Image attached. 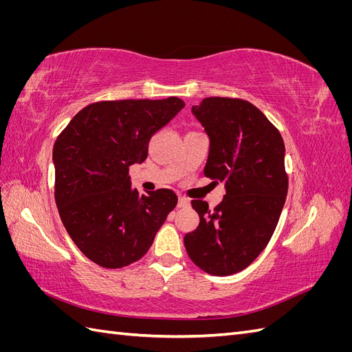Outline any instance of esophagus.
Wrapping results in <instances>:
<instances>
[{
    "mask_svg": "<svg viewBox=\"0 0 352 352\" xmlns=\"http://www.w3.org/2000/svg\"><path fill=\"white\" fill-rule=\"evenodd\" d=\"M177 207H179V208H186V207H189V199H186V198H184V197H180L179 201H177Z\"/></svg>",
    "mask_w": 352,
    "mask_h": 352,
    "instance_id": "esophagus-1",
    "label": "esophagus"
}]
</instances>
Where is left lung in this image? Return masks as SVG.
<instances>
[{"mask_svg": "<svg viewBox=\"0 0 352 352\" xmlns=\"http://www.w3.org/2000/svg\"><path fill=\"white\" fill-rule=\"evenodd\" d=\"M192 114L210 138L204 175L225 184L226 195L214 210L190 201L199 225L185 235V248L201 270L229 276L258 257L278 226L287 194L285 144L267 117L241 98L208 97Z\"/></svg>", "mask_w": 352, "mask_h": 352, "instance_id": "left-lung-1", "label": "left lung"}]
</instances>
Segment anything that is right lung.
I'll return each mask as SVG.
<instances>
[{"mask_svg": "<svg viewBox=\"0 0 352 352\" xmlns=\"http://www.w3.org/2000/svg\"><path fill=\"white\" fill-rule=\"evenodd\" d=\"M184 107L177 97L100 101L58 135L52 150L58 214L74 245L101 267L142 258L176 207L172 189L138 192L129 167L144 162L151 136Z\"/></svg>", "mask_w": 352, "mask_h": 352, "instance_id": "1", "label": "right lung"}]
</instances>
